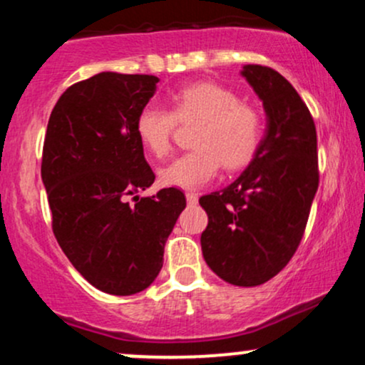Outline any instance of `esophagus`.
Wrapping results in <instances>:
<instances>
[{"label":"esophagus","mask_w":365,"mask_h":365,"mask_svg":"<svg viewBox=\"0 0 365 365\" xmlns=\"http://www.w3.org/2000/svg\"><path fill=\"white\" fill-rule=\"evenodd\" d=\"M185 197H187V202L192 204V206H194V204H197V200H199V195L194 194V192H187Z\"/></svg>","instance_id":"1"}]
</instances>
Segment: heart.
<instances>
[{
    "mask_svg": "<svg viewBox=\"0 0 365 365\" xmlns=\"http://www.w3.org/2000/svg\"><path fill=\"white\" fill-rule=\"evenodd\" d=\"M178 123L197 121L190 153L159 171L168 187L199 188L220 171L240 170L252 161L262 140L261 113L240 103L233 91L217 83H194L171 96V111L145 106L135 121L139 140L153 156L170 153Z\"/></svg>",
    "mask_w": 365,
    "mask_h": 365,
    "instance_id": "1",
    "label": "heart"
}]
</instances>
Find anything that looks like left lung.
Instances as JSON below:
<instances>
[{
  "label": "left lung",
  "instance_id": "1",
  "mask_svg": "<svg viewBox=\"0 0 365 365\" xmlns=\"http://www.w3.org/2000/svg\"><path fill=\"white\" fill-rule=\"evenodd\" d=\"M242 75L262 101L266 135L244 173L202 195L207 212L200 247L225 282L257 287L290 262L302 240L317 187V135L311 111L283 75L245 65Z\"/></svg>",
  "mask_w": 365,
  "mask_h": 365
}]
</instances>
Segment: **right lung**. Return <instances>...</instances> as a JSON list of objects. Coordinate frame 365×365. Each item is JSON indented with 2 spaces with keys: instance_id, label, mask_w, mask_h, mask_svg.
Returning <instances> with one entry per match:
<instances>
[{
  "instance_id": "obj_1",
  "label": "right lung",
  "mask_w": 365,
  "mask_h": 365,
  "mask_svg": "<svg viewBox=\"0 0 365 365\" xmlns=\"http://www.w3.org/2000/svg\"><path fill=\"white\" fill-rule=\"evenodd\" d=\"M158 82L154 75L101 72L73 83L46 130L41 177L53 233L75 269L111 295H133L156 279L166 238L187 206L175 187L135 195L156 178L135 121Z\"/></svg>"
}]
</instances>
